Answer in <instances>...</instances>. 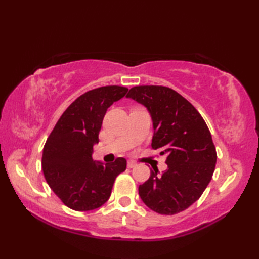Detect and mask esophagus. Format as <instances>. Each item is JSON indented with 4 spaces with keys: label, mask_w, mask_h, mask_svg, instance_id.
I'll return each mask as SVG.
<instances>
[{
    "label": "esophagus",
    "mask_w": 259,
    "mask_h": 259,
    "mask_svg": "<svg viewBox=\"0 0 259 259\" xmlns=\"http://www.w3.org/2000/svg\"><path fill=\"white\" fill-rule=\"evenodd\" d=\"M135 167H137V163L135 162V161H128V168H135Z\"/></svg>",
    "instance_id": "esophagus-1"
}]
</instances>
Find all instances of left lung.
<instances>
[{
	"instance_id": "1",
	"label": "left lung",
	"mask_w": 259,
	"mask_h": 259,
	"mask_svg": "<svg viewBox=\"0 0 259 259\" xmlns=\"http://www.w3.org/2000/svg\"><path fill=\"white\" fill-rule=\"evenodd\" d=\"M131 98L149 110L153 121L152 149L166 157L168 169L158 168L139 186V196L160 214L184 211L199 199L210 183L217 160L211 134L200 113L178 92L162 85H138Z\"/></svg>"
}]
</instances>
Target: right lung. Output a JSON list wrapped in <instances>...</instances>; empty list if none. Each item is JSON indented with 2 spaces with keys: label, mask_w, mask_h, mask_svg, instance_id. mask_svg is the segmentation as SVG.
Returning <instances> with one entry per match:
<instances>
[{
  "label": "right lung",
  "mask_w": 259,
  "mask_h": 259,
  "mask_svg": "<svg viewBox=\"0 0 259 259\" xmlns=\"http://www.w3.org/2000/svg\"><path fill=\"white\" fill-rule=\"evenodd\" d=\"M126 91L128 88L120 85L87 91L70 104L48 137L42 155L45 178L73 210L101 207L111 195L117 176L126 168V160L121 157L106 164L92 159L107 109Z\"/></svg>",
  "instance_id": "add662e5"
}]
</instances>
